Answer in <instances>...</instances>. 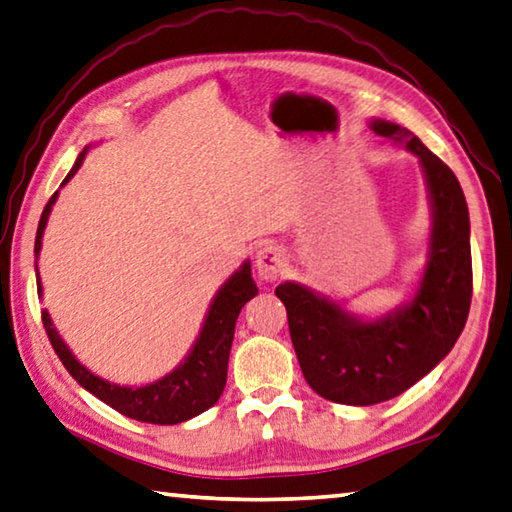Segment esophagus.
<instances>
[{"instance_id":"34e87169","label":"esophagus","mask_w":512,"mask_h":512,"mask_svg":"<svg viewBox=\"0 0 512 512\" xmlns=\"http://www.w3.org/2000/svg\"><path fill=\"white\" fill-rule=\"evenodd\" d=\"M286 255L284 248L277 244H264L257 250L255 255V268L257 275L262 277L264 282H275L286 273Z\"/></svg>"}]
</instances>
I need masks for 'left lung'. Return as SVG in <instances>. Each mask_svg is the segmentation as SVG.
<instances>
[{
    "instance_id": "left-lung-1",
    "label": "left lung",
    "mask_w": 512,
    "mask_h": 512,
    "mask_svg": "<svg viewBox=\"0 0 512 512\" xmlns=\"http://www.w3.org/2000/svg\"><path fill=\"white\" fill-rule=\"evenodd\" d=\"M369 129L421 163L432 226L416 288L371 320L306 284L275 288L306 383L327 401L360 407L389 401L430 374L466 327L472 297L470 217L457 176L410 129L380 118Z\"/></svg>"
}]
</instances>
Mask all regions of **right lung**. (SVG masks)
<instances>
[{"mask_svg": "<svg viewBox=\"0 0 512 512\" xmlns=\"http://www.w3.org/2000/svg\"><path fill=\"white\" fill-rule=\"evenodd\" d=\"M87 152L89 147H85V150L78 154L76 163H73L71 172L67 174V179L62 181V185H67L73 176H76ZM55 201H58V192L53 194L49 203H46L35 235V277L37 295L40 297L42 280L40 271H37V257H40L44 228ZM257 293V284L253 280V273H250V262L246 259V262L228 277L224 286L219 288L217 295L212 297L199 336L194 340L188 356H185L170 374L154 380V383L134 387L109 383V380L96 376L94 371H89L82 365V362L73 356L67 342L62 340L58 329L53 327V320L46 309L42 311V322L46 336H49L55 353H58V358L62 360V365L67 367L69 374L76 378L78 385L85 387L89 394H94L102 403L114 407L116 412L129 418H136V421L154 425H176L210 410V407L219 401V396L226 387L228 358L232 338H235V324L239 318V311L244 309V304L248 300H253Z\"/></svg>", "mask_w": 512, "mask_h": 512, "instance_id": "right-lung-1", "label": "right lung"}]
</instances>
